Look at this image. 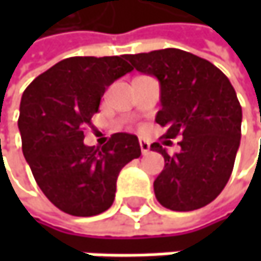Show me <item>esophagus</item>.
I'll list each match as a JSON object with an SVG mask.
<instances>
[{
	"label": "esophagus",
	"mask_w": 261,
	"mask_h": 261,
	"mask_svg": "<svg viewBox=\"0 0 261 261\" xmlns=\"http://www.w3.org/2000/svg\"><path fill=\"white\" fill-rule=\"evenodd\" d=\"M139 145H140V151H142V154H148V152H149V142H148V140L140 139V140H139Z\"/></svg>",
	"instance_id": "1"
}]
</instances>
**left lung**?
<instances>
[{
    "mask_svg": "<svg viewBox=\"0 0 261 261\" xmlns=\"http://www.w3.org/2000/svg\"><path fill=\"white\" fill-rule=\"evenodd\" d=\"M125 59L133 69L160 83L162 109L155 122L166 127L163 143L181 137L174 155L159 142L151 145L165 159L154 181L157 201L174 212L210 204L230 180L240 145L242 107L234 87L213 63L177 48Z\"/></svg>",
    "mask_w": 261,
    "mask_h": 261,
    "instance_id": "left-lung-1",
    "label": "left lung"
}]
</instances>
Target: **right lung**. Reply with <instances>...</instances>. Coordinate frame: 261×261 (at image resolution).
Here are the masks:
<instances>
[{"label":"right lung","instance_id":"1","mask_svg":"<svg viewBox=\"0 0 261 261\" xmlns=\"http://www.w3.org/2000/svg\"><path fill=\"white\" fill-rule=\"evenodd\" d=\"M131 71L125 56L69 57L22 93L24 157L45 196L68 215L86 218L110 208L121 169L140 157L137 136L128 133H115L101 149L83 142L106 89Z\"/></svg>","mask_w":261,"mask_h":261}]
</instances>
